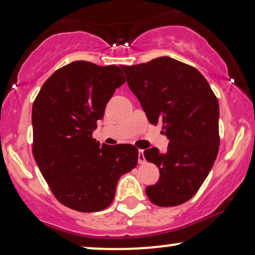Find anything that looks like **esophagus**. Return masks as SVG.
<instances>
[{
    "label": "esophagus",
    "instance_id": "obj_1",
    "mask_svg": "<svg viewBox=\"0 0 255 255\" xmlns=\"http://www.w3.org/2000/svg\"><path fill=\"white\" fill-rule=\"evenodd\" d=\"M138 162L140 163V165H142V163L146 162L144 151H142V149H139V152H138Z\"/></svg>",
    "mask_w": 255,
    "mask_h": 255
}]
</instances>
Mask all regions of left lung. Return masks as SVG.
<instances>
[{"instance_id": "left-lung-1", "label": "left lung", "mask_w": 255, "mask_h": 255, "mask_svg": "<svg viewBox=\"0 0 255 255\" xmlns=\"http://www.w3.org/2000/svg\"><path fill=\"white\" fill-rule=\"evenodd\" d=\"M123 69L149 123L162 122L169 139L166 152L155 147L144 151L146 160L160 170L159 181L146 187V195L159 207L182 204L197 193L217 158V97L196 68L173 58Z\"/></svg>"}]
</instances>
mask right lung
Masks as SVG:
<instances>
[{"label":"right lung","mask_w":255,"mask_h":255,"mask_svg":"<svg viewBox=\"0 0 255 255\" xmlns=\"http://www.w3.org/2000/svg\"><path fill=\"white\" fill-rule=\"evenodd\" d=\"M125 82L123 67L73 61L55 71L32 106V153L55 198L81 212L109 207L118 180L137 166L133 145L93 138L107 103Z\"/></svg>","instance_id":"1"}]
</instances>
